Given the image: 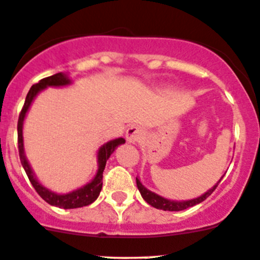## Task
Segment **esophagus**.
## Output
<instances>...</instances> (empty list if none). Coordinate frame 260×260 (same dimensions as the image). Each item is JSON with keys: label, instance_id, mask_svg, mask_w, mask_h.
Returning <instances> with one entry per match:
<instances>
[{"label": "esophagus", "instance_id": "34e87169", "mask_svg": "<svg viewBox=\"0 0 260 260\" xmlns=\"http://www.w3.org/2000/svg\"><path fill=\"white\" fill-rule=\"evenodd\" d=\"M141 138H143V130L139 126L133 125L126 130V140L129 143H138Z\"/></svg>", "mask_w": 260, "mask_h": 260}]
</instances>
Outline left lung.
Segmentation results:
<instances>
[{"label": "left lung", "instance_id": "obj_1", "mask_svg": "<svg viewBox=\"0 0 260 260\" xmlns=\"http://www.w3.org/2000/svg\"><path fill=\"white\" fill-rule=\"evenodd\" d=\"M222 178H223V176L221 177L220 181H218L211 189H209L206 193H204L202 196L197 197V199L189 200V201H171V200L164 199V197L159 196V194L154 193V192L149 191L148 188H145V187L141 184V182L139 181L138 178H136V186H138V189H139V192H140L141 197H143V199L145 200V201L148 202L150 206L155 207V209H159V210H164V211H182V210H186V209H188V207H192V206H194V205L201 204L202 201H205V200H206L207 197H209L210 194H211L212 192L216 189L217 184L220 183L221 179Z\"/></svg>", "mask_w": 260, "mask_h": 260}]
</instances>
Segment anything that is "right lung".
Segmentation results:
<instances>
[{"instance_id": "add662e5", "label": "right lung", "mask_w": 260, "mask_h": 260, "mask_svg": "<svg viewBox=\"0 0 260 260\" xmlns=\"http://www.w3.org/2000/svg\"><path fill=\"white\" fill-rule=\"evenodd\" d=\"M71 83L68 77L63 73H56L54 76L46 77L43 78L42 81H39V83L32 84V87L30 88L29 93H27L26 100H25L24 107H22L21 112H20L19 121H17V144H19V154H20V160H21L22 167H24L25 172H26L27 177H29L30 182H31L32 187L35 188V191L39 193V196L42 197L44 201L48 202L49 205H53V206L60 207V209H78V207L88 206L92 202H94L99 197L100 192L102 189V177H104V169L106 167L107 159L110 158L112 153L115 151V149L119 145L125 143V139L119 138L115 139V140L109 141L105 145H102L99 150V171L97 174L94 176V178L92 179L89 183H87L86 186L81 187V188L76 189L73 192H69L66 194H58L54 193V192L49 191L48 188L43 187L42 184L38 182L37 177L32 173L31 167L29 166L26 160V156H25L24 151V140H22V124H24V119L26 116V112L29 110L30 105H31L32 100L35 99L38 93L46 87H60V86H67V84Z\"/></svg>"}]
</instances>
